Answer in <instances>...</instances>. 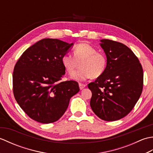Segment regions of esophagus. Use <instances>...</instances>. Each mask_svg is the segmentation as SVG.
<instances>
[{"label": "esophagus", "mask_w": 153, "mask_h": 153, "mask_svg": "<svg viewBox=\"0 0 153 153\" xmlns=\"http://www.w3.org/2000/svg\"><path fill=\"white\" fill-rule=\"evenodd\" d=\"M79 89L82 90V89L85 88V87H86V85H85V84H83V83H79Z\"/></svg>", "instance_id": "1"}]
</instances>
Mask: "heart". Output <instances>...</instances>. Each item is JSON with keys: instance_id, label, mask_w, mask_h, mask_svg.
<instances>
[{"instance_id": "b5f03b06", "label": "heart", "mask_w": 153, "mask_h": 153, "mask_svg": "<svg viewBox=\"0 0 153 153\" xmlns=\"http://www.w3.org/2000/svg\"><path fill=\"white\" fill-rule=\"evenodd\" d=\"M73 54L66 53L62 57V64L69 75H72L81 62L79 70L74 73L72 78L79 82L97 78L105 72L107 66L106 57L102 53L97 51L91 45L82 43L76 45L73 48Z\"/></svg>"}]
</instances>
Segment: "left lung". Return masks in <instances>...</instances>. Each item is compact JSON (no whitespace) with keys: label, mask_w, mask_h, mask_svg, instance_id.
Segmentation results:
<instances>
[{"label":"left lung","mask_w":153,"mask_h":153,"mask_svg":"<svg viewBox=\"0 0 153 153\" xmlns=\"http://www.w3.org/2000/svg\"><path fill=\"white\" fill-rule=\"evenodd\" d=\"M100 41L107 66L101 76L88 84L92 92L90 105L100 119L115 121L128 115L137 103L143 87V71L138 58L125 45Z\"/></svg>","instance_id":"obj_1"}]
</instances>
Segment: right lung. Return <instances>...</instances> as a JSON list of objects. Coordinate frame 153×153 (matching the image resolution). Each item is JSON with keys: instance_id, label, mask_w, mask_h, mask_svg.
<instances>
[{"instance_id": "add662e5", "label": "right lung", "mask_w": 153, "mask_h": 153, "mask_svg": "<svg viewBox=\"0 0 153 153\" xmlns=\"http://www.w3.org/2000/svg\"><path fill=\"white\" fill-rule=\"evenodd\" d=\"M72 45L57 39H43L28 48L15 65L12 75L15 99L35 121H57L66 112L71 97L79 92L76 81L61 82L66 71L62 57Z\"/></svg>"}]
</instances>
